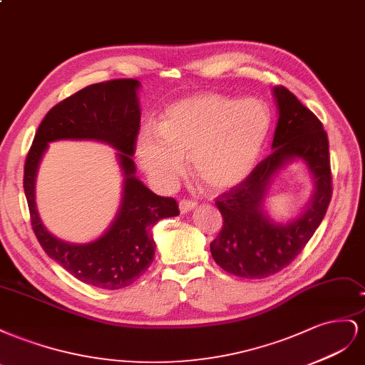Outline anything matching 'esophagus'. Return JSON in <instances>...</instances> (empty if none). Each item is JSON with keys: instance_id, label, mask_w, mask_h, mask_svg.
<instances>
[{"instance_id": "1", "label": "esophagus", "mask_w": 365, "mask_h": 365, "mask_svg": "<svg viewBox=\"0 0 365 365\" xmlns=\"http://www.w3.org/2000/svg\"><path fill=\"white\" fill-rule=\"evenodd\" d=\"M197 206V203L195 202H192V200H180L179 202V210H180V212L182 214H188L190 211H192L194 207Z\"/></svg>"}]
</instances>
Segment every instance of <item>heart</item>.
<instances>
[{"label": "heart", "mask_w": 365, "mask_h": 365, "mask_svg": "<svg viewBox=\"0 0 365 365\" xmlns=\"http://www.w3.org/2000/svg\"><path fill=\"white\" fill-rule=\"evenodd\" d=\"M269 131L270 111L262 101L200 93L171 103L159 127L143 125L136 154L142 170L159 188H171L188 155L195 179L220 192L247 179Z\"/></svg>", "instance_id": "heart-1"}]
</instances>
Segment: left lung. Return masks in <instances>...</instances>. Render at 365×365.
Here are the masks:
<instances>
[{"instance_id": "obj_1", "label": "left lung", "mask_w": 365, "mask_h": 365, "mask_svg": "<svg viewBox=\"0 0 365 365\" xmlns=\"http://www.w3.org/2000/svg\"><path fill=\"white\" fill-rule=\"evenodd\" d=\"M278 122L272 153L247 179L218 197L223 217L220 234L211 243L215 263L242 278H266L279 272L303 251L315 234L331 199L329 139L319 119L284 87H274ZM304 163L314 179L305 210L287 222H275L264 210L274 177L289 164Z\"/></svg>"}]
</instances>
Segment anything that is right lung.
Returning a JSON list of instances; mask_svg holds the SVG:
<instances>
[{"label":"right lung","mask_w":365,"mask_h":365,"mask_svg":"<svg viewBox=\"0 0 365 365\" xmlns=\"http://www.w3.org/2000/svg\"><path fill=\"white\" fill-rule=\"evenodd\" d=\"M138 79L93 84L59 102L41 122L24 165V192L34 232L46 254L79 281L99 289L133 284L151 266L155 243L153 226L179 215L171 197L148 190L138 177L133 154L140 128ZM96 140L110 144L124 175L120 211L108 231L88 244H70L50 235L36 210L34 183L50 141Z\"/></svg>","instance_id":"add662e5"}]
</instances>
